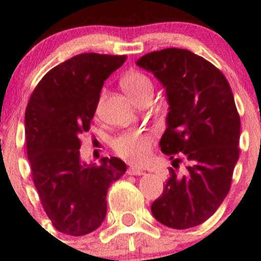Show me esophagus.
<instances>
[{
  "mask_svg": "<svg viewBox=\"0 0 261 261\" xmlns=\"http://www.w3.org/2000/svg\"><path fill=\"white\" fill-rule=\"evenodd\" d=\"M127 173L131 174V176H141V174H144L145 172H144L143 169L135 168V167H130V168L127 169Z\"/></svg>",
  "mask_w": 261,
  "mask_h": 261,
  "instance_id": "obj_1",
  "label": "esophagus"
}]
</instances>
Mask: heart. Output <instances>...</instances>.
I'll return each mask as SVG.
<instances>
[{
  "instance_id": "1",
  "label": "heart",
  "mask_w": 261,
  "mask_h": 261,
  "mask_svg": "<svg viewBox=\"0 0 261 261\" xmlns=\"http://www.w3.org/2000/svg\"><path fill=\"white\" fill-rule=\"evenodd\" d=\"M122 87L131 98L138 100L141 95L153 92V82L140 71H131L122 79ZM153 134L127 131L115 140V149L122 158L133 163H143L150 155Z\"/></svg>"
}]
</instances>
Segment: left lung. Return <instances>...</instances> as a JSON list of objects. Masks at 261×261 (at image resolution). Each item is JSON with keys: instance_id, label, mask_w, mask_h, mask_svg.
I'll return each mask as SVG.
<instances>
[{"instance_id": "obj_1", "label": "left lung", "mask_w": 261, "mask_h": 261, "mask_svg": "<svg viewBox=\"0 0 261 261\" xmlns=\"http://www.w3.org/2000/svg\"><path fill=\"white\" fill-rule=\"evenodd\" d=\"M136 65L151 71L167 92L169 112L161 139L167 155L182 154L185 174L169 168L163 194L151 204L154 218L174 229L211 218L231 189L240 155V115L226 76L205 58L181 48L146 53Z\"/></svg>"}]
</instances>
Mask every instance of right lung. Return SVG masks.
<instances>
[{"label": "right lung", "instance_id": "add662e5", "mask_svg": "<svg viewBox=\"0 0 261 261\" xmlns=\"http://www.w3.org/2000/svg\"><path fill=\"white\" fill-rule=\"evenodd\" d=\"M126 56L82 53L42 77L25 110V140L33 182L57 231L84 236L107 213V191L126 172L116 156L80 162V135L89 131L103 83Z\"/></svg>", "mask_w": 261, "mask_h": 261}]
</instances>
